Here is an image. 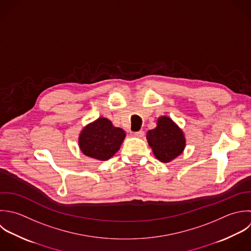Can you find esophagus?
<instances>
[{
    "mask_svg": "<svg viewBox=\"0 0 251 251\" xmlns=\"http://www.w3.org/2000/svg\"><path fill=\"white\" fill-rule=\"evenodd\" d=\"M144 135H145V133H144V131H138V132H133L132 133V136L133 137H136V138H143L144 137Z\"/></svg>",
    "mask_w": 251,
    "mask_h": 251,
    "instance_id": "34e87169",
    "label": "esophagus"
}]
</instances>
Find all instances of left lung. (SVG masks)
<instances>
[{
	"label": "left lung",
	"instance_id": "8db88e82",
	"mask_svg": "<svg viewBox=\"0 0 251 251\" xmlns=\"http://www.w3.org/2000/svg\"><path fill=\"white\" fill-rule=\"evenodd\" d=\"M147 140L154 156L163 163L178 157L186 148L183 130L168 116H160L156 127L148 131Z\"/></svg>",
	"mask_w": 251,
	"mask_h": 251
}]
</instances>
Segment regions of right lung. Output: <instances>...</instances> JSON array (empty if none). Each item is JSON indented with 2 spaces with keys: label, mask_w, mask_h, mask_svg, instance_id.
I'll return each instance as SVG.
<instances>
[{
  "label": "right lung",
  "mask_w": 251,
  "mask_h": 251,
  "mask_svg": "<svg viewBox=\"0 0 251 251\" xmlns=\"http://www.w3.org/2000/svg\"><path fill=\"white\" fill-rule=\"evenodd\" d=\"M125 137L123 129L115 127L107 118L99 117L82 129L78 145L86 156L105 161L118 151Z\"/></svg>",
  "instance_id": "1"
}]
</instances>
